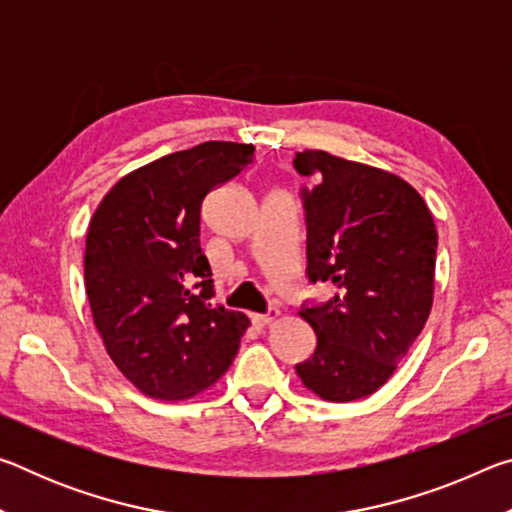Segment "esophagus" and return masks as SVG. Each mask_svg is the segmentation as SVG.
<instances>
[{
  "label": "esophagus",
  "instance_id": "34e87169",
  "mask_svg": "<svg viewBox=\"0 0 512 512\" xmlns=\"http://www.w3.org/2000/svg\"><path fill=\"white\" fill-rule=\"evenodd\" d=\"M277 316H280V311L275 307H268V311H264V314H253V323L259 327H266L268 323H273Z\"/></svg>",
  "mask_w": 512,
  "mask_h": 512
}]
</instances>
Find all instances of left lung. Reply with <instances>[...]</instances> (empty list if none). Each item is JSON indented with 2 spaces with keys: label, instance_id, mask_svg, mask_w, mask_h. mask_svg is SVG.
Segmentation results:
<instances>
[{
  "label": "left lung",
  "instance_id": "left-lung-1",
  "mask_svg": "<svg viewBox=\"0 0 512 512\" xmlns=\"http://www.w3.org/2000/svg\"><path fill=\"white\" fill-rule=\"evenodd\" d=\"M293 167L316 183L300 189L307 280L334 284V298L300 309L318 343L296 372L327 402L361 400L391 379L427 323L436 225L395 173L309 149Z\"/></svg>",
  "mask_w": 512,
  "mask_h": 512
}]
</instances>
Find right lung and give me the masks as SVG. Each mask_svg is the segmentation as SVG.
Returning <instances> with one entry per match:
<instances>
[{"label":"right lung","mask_w":512,"mask_h":512,"mask_svg":"<svg viewBox=\"0 0 512 512\" xmlns=\"http://www.w3.org/2000/svg\"><path fill=\"white\" fill-rule=\"evenodd\" d=\"M253 144L203 142L128 173L103 196L85 239V291L103 345L155 400L210 388L239 350L246 314L214 307L201 205L244 171Z\"/></svg>","instance_id":"1"}]
</instances>
